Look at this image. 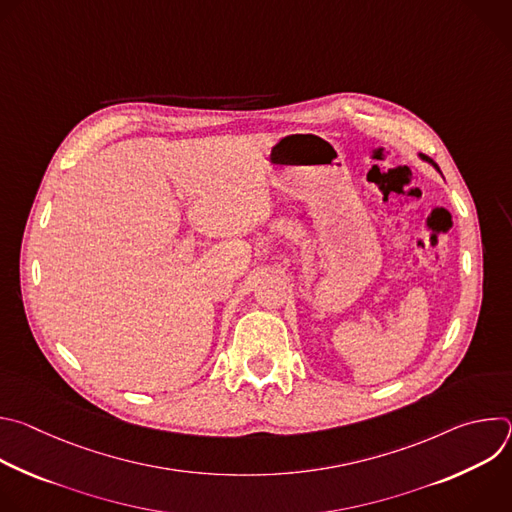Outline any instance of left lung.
<instances>
[{
	"instance_id": "left-lung-1",
	"label": "left lung",
	"mask_w": 512,
	"mask_h": 512,
	"mask_svg": "<svg viewBox=\"0 0 512 512\" xmlns=\"http://www.w3.org/2000/svg\"><path fill=\"white\" fill-rule=\"evenodd\" d=\"M433 166H435V164H433ZM435 168H437V166H435Z\"/></svg>"
}]
</instances>
